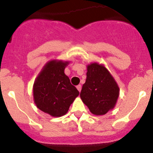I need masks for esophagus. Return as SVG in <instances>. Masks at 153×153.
Instances as JSON below:
<instances>
[{
	"instance_id": "obj_1",
	"label": "esophagus",
	"mask_w": 153,
	"mask_h": 153,
	"mask_svg": "<svg viewBox=\"0 0 153 153\" xmlns=\"http://www.w3.org/2000/svg\"><path fill=\"white\" fill-rule=\"evenodd\" d=\"M76 88H77L78 91L80 92L81 91V89H82V86H81V85H78V86H76Z\"/></svg>"
}]
</instances>
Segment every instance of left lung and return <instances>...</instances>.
Listing matches in <instances>:
<instances>
[{
  "label": "left lung",
  "instance_id": "1",
  "mask_svg": "<svg viewBox=\"0 0 153 153\" xmlns=\"http://www.w3.org/2000/svg\"><path fill=\"white\" fill-rule=\"evenodd\" d=\"M86 70V82L79 95L81 100L93 115H105L116 106L120 87L103 64L90 63Z\"/></svg>",
  "mask_w": 153,
  "mask_h": 153
}]
</instances>
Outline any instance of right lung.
I'll use <instances>...</instances> for the list:
<instances>
[{
	"mask_svg": "<svg viewBox=\"0 0 153 153\" xmlns=\"http://www.w3.org/2000/svg\"><path fill=\"white\" fill-rule=\"evenodd\" d=\"M69 63L68 60H50L33 83V97L36 107L53 117L64 116L79 96V91L64 73Z\"/></svg>",
	"mask_w": 153,
	"mask_h": 153,
	"instance_id": "add662e5",
	"label": "right lung"
}]
</instances>
